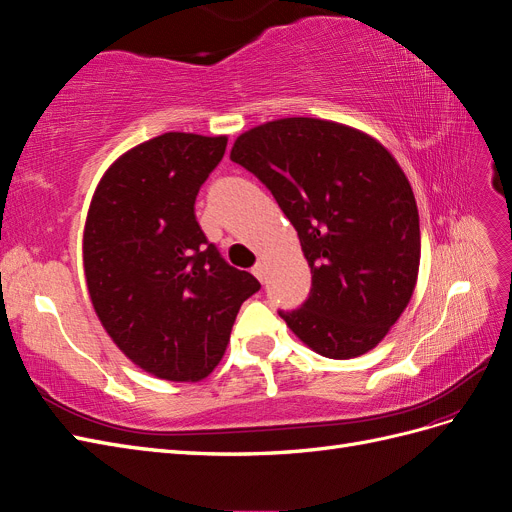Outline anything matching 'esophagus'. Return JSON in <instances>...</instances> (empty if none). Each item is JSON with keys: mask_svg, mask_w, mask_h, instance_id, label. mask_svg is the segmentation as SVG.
<instances>
[{"mask_svg": "<svg viewBox=\"0 0 512 512\" xmlns=\"http://www.w3.org/2000/svg\"><path fill=\"white\" fill-rule=\"evenodd\" d=\"M252 273H254V277L256 280H265V265H262V262H256V265L252 267Z\"/></svg>", "mask_w": 512, "mask_h": 512, "instance_id": "1", "label": "esophagus"}]
</instances>
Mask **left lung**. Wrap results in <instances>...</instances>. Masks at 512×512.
<instances>
[{
    "label": "left lung",
    "mask_w": 512,
    "mask_h": 512,
    "mask_svg": "<svg viewBox=\"0 0 512 512\" xmlns=\"http://www.w3.org/2000/svg\"><path fill=\"white\" fill-rule=\"evenodd\" d=\"M230 160L267 185L299 232L312 288L301 307L277 309L292 333L339 361L378 346L421 260L416 200L395 158L359 130L288 117L241 134Z\"/></svg>",
    "instance_id": "obj_1"
}]
</instances>
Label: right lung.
I'll return each mask as SVG.
<instances>
[{
	"label": "right lung",
	"instance_id": "obj_1",
	"mask_svg": "<svg viewBox=\"0 0 512 512\" xmlns=\"http://www.w3.org/2000/svg\"><path fill=\"white\" fill-rule=\"evenodd\" d=\"M226 136L166 132L106 170L91 200L83 262L91 303L132 363L196 382L220 363L239 307L260 290L196 222L198 190Z\"/></svg>",
	"mask_w": 512,
	"mask_h": 512
}]
</instances>
